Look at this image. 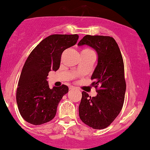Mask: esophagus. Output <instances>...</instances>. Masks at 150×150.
<instances>
[{
	"label": "esophagus",
	"instance_id": "34e87169",
	"mask_svg": "<svg viewBox=\"0 0 150 150\" xmlns=\"http://www.w3.org/2000/svg\"><path fill=\"white\" fill-rule=\"evenodd\" d=\"M70 90H75V86H70V87L69 88Z\"/></svg>",
	"mask_w": 150,
	"mask_h": 150
}]
</instances>
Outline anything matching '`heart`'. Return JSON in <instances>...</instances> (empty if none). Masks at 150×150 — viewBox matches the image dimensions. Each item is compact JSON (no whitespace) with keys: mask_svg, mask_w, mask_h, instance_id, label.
<instances>
[{"mask_svg":"<svg viewBox=\"0 0 150 150\" xmlns=\"http://www.w3.org/2000/svg\"><path fill=\"white\" fill-rule=\"evenodd\" d=\"M91 50H90V49H88V48H85V49H83L82 52H91Z\"/></svg>","mask_w":150,"mask_h":150,"instance_id":"b5f03b06","label":"heart"}]
</instances>
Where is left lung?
Returning <instances> with one entry per match:
<instances>
[{
	"mask_svg": "<svg viewBox=\"0 0 150 150\" xmlns=\"http://www.w3.org/2000/svg\"><path fill=\"white\" fill-rule=\"evenodd\" d=\"M89 45L98 54V64L91 79L97 96L82 91L79 115L94 129H105L122 110L126 91L123 58L115 40L110 36L86 35L77 45Z\"/></svg>",
	"mask_w": 150,
	"mask_h": 150,
	"instance_id": "obj_1",
	"label": "left lung"
}]
</instances>
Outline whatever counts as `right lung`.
Returning a JSON list of instances; mask_svg holds the SVG:
<instances>
[{
    "instance_id": "obj_1",
    "label": "right lung",
    "mask_w": 150,
    "mask_h": 150,
    "mask_svg": "<svg viewBox=\"0 0 150 150\" xmlns=\"http://www.w3.org/2000/svg\"><path fill=\"white\" fill-rule=\"evenodd\" d=\"M79 35L54 34L42 40L27 58L19 77L16 99L19 113L25 121L40 125L53 120L57 106L68 87L62 84L50 89L49 72L59 68L61 54L76 44Z\"/></svg>"
}]
</instances>
